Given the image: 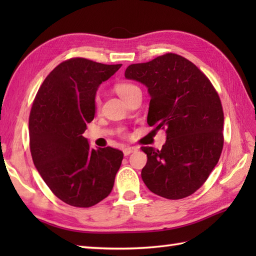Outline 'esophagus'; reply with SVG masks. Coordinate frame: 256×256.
Instances as JSON below:
<instances>
[{
    "label": "esophagus",
    "mask_w": 256,
    "mask_h": 256,
    "mask_svg": "<svg viewBox=\"0 0 256 256\" xmlns=\"http://www.w3.org/2000/svg\"><path fill=\"white\" fill-rule=\"evenodd\" d=\"M135 150H136V148H130V146H128V148H125L123 150V153H124L125 156H128L130 154H132L133 152H135Z\"/></svg>",
    "instance_id": "esophagus-1"
}]
</instances>
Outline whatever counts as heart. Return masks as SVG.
<instances>
[{"label": "heart", "instance_id": "b5f03b06", "mask_svg": "<svg viewBox=\"0 0 256 256\" xmlns=\"http://www.w3.org/2000/svg\"><path fill=\"white\" fill-rule=\"evenodd\" d=\"M134 88H136V86H134L132 84L123 82V84H118L116 86V94L122 98V99H124V98ZM96 106L100 104L99 98H96Z\"/></svg>", "mask_w": 256, "mask_h": 256}]
</instances>
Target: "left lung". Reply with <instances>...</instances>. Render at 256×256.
Here are the masks:
<instances>
[{"mask_svg":"<svg viewBox=\"0 0 256 256\" xmlns=\"http://www.w3.org/2000/svg\"><path fill=\"white\" fill-rule=\"evenodd\" d=\"M125 78L148 88V123L166 128L162 150L142 148L148 162L142 179L152 192L182 199L198 190L218 164L224 148V111L209 79L176 54L133 64Z\"/></svg>","mask_w":256,"mask_h":256,"instance_id":"1","label":"left lung"}]
</instances>
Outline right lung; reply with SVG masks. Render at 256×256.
<instances>
[{"label": "right lung", "instance_id": "right-lung-1", "mask_svg": "<svg viewBox=\"0 0 256 256\" xmlns=\"http://www.w3.org/2000/svg\"><path fill=\"white\" fill-rule=\"evenodd\" d=\"M121 66L69 59L47 76L32 103L28 124L32 162L52 192L70 206H94L113 188L123 153L91 148L82 134L94 118L98 88Z\"/></svg>", "mask_w": 256, "mask_h": 256}]
</instances>
